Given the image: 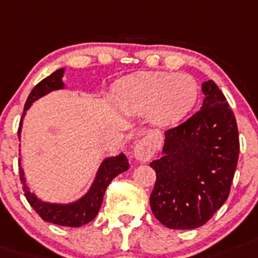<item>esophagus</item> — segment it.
<instances>
[{"mask_svg": "<svg viewBox=\"0 0 258 258\" xmlns=\"http://www.w3.org/2000/svg\"><path fill=\"white\" fill-rule=\"evenodd\" d=\"M134 155L140 161H148L153 155V148L147 140H140V142H138L135 144Z\"/></svg>", "mask_w": 258, "mask_h": 258, "instance_id": "obj_1", "label": "esophagus"}]
</instances>
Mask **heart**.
Wrapping results in <instances>:
<instances>
[{
	"instance_id": "1",
	"label": "heart",
	"mask_w": 258,
	"mask_h": 258,
	"mask_svg": "<svg viewBox=\"0 0 258 258\" xmlns=\"http://www.w3.org/2000/svg\"><path fill=\"white\" fill-rule=\"evenodd\" d=\"M198 85L186 73L143 72L130 76L118 89L119 103L135 114L148 111L153 124L170 125L192 109Z\"/></svg>"
}]
</instances>
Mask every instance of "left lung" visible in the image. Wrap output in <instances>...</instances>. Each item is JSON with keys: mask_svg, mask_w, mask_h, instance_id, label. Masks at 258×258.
Instances as JSON below:
<instances>
[{"mask_svg": "<svg viewBox=\"0 0 258 258\" xmlns=\"http://www.w3.org/2000/svg\"><path fill=\"white\" fill-rule=\"evenodd\" d=\"M199 111L165 131L161 159L149 165L156 183L149 203L156 219L173 229L203 226L231 191L239 160V131L232 110L213 80L203 82Z\"/></svg>", "mask_w": 258, "mask_h": 258, "instance_id": "obj_1", "label": "left lung"}]
</instances>
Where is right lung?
Returning a JSON list of instances; mask_svg holds the SVG:
<instances>
[{"label":"right lung","mask_w":258,"mask_h":258,"mask_svg":"<svg viewBox=\"0 0 258 258\" xmlns=\"http://www.w3.org/2000/svg\"><path fill=\"white\" fill-rule=\"evenodd\" d=\"M62 73L64 69H59L51 76L45 77L44 80L39 82L35 88L32 89L30 93L29 98L26 101L25 109H23L22 118L25 116V111L29 109L31 103L36 101L38 98L43 97L47 93L56 90V89H61L64 86L61 81ZM21 127H22V120L19 123L18 128V138L21 135ZM128 160L124 155H119L116 157H110L106 159L102 162V165L99 166V170L97 173L96 181L90 187L89 192L84 198H81L79 202L72 203V205H51V203L42 202L40 199L36 198L34 194L30 192V190L26 186L25 178H23V170L19 168V176H21V182H22V189L25 191V197L30 206L35 210L43 220L57 226H66V227H81L90 220L96 218L98 214L101 205H102L103 196H105L106 187L109 186L112 179L115 178L118 174L125 172L128 169Z\"/></svg>","instance_id":"add662e5"}]
</instances>
